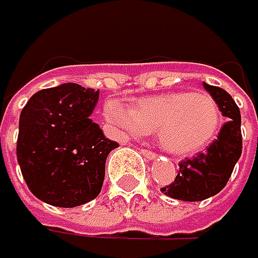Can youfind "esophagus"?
Segmentation results:
<instances>
[{
    "instance_id": "1",
    "label": "esophagus",
    "mask_w": 258,
    "mask_h": 258,
    "mask_svg": "<svg viewBox=\"0 0 258 258\" xmlns=\"http://www.w3.org/2000/svg\"><path fill=\"white\" fill-rule=\"evenodd\" d=\"M141 153H143L147 159H155V158H156V155H155L153 152H150V150H141Z\"/></svg>"
}]
</instances>
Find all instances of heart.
I'll use <instances>...</instances> for the list:
<instances>
[{
    "label": "heart",
    "instance_id": "obj_1",
    "mask_svg": "<svg viewBox=\"0 0 258 258\" xmlns=\"http://www.w3.org/2000/svg\"><path fill=\"white\" fill-rule=\"evenodd\" d=\"M105 115L121 134L143 135L156 129L158 144L175 156H190L207 149L219 135L222 114L207 92L172 91L147 95L132 108L118 99L105 105Z\"/></svg>",
    "mask_w": 258,
    "mask_h": 258
}]
</instances>
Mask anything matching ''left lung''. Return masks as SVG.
Returning a JSON list of instances; mask_svg holds the SVG:
<instances>
[{
	"instance_id": "8db88e82",
	"label": "left lung",
	"mask_w": 258,
	"mask_h": 258,
	"mask_svg": "<svg viewBox=\"0 0 258 258\" xmlns=\"http://www.w3.org/2000/svg\"><path fill=\"white\" fill-rule=\"evenodd\" d=\"M202 85L228 121L220 127L217 138L202 153L179 163L175 181L161 188L169 198L185 202H198L217 195L227 185L242 155V118L239 106L225 89L205 82Z\"/></svg>"
}]
</instances>
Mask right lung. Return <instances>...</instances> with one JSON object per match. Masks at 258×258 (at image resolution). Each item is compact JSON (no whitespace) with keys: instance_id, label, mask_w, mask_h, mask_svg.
Segmentation results:
<instances>
[{"instance_id":"right-lung-1","label":"right lung","mask_w":258,"mask_h":258,"mask_svg":"<svg viewBox=\"0 0 258 258\" xmlns=\"http://www.w3.org/2000/svg\"><path fill=\"white\" fill-rule=\"evenodd\" d=\"M97 102L99 91L62 83L24 106L16 156L30 191L42 202L73 208L99 196L106 158L118 143L92 121Z\"/></svg>"}]
</instances>
